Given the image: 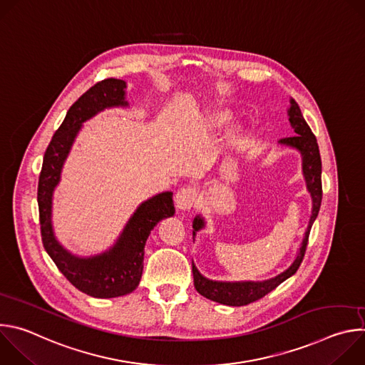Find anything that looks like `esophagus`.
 Segmentation results:
<instances>
[{
  "label": "esophagus",
  "instance_id": "1",
  "mask_svg": "<svg viewBox=\"0 0 365 365\" xmlns=\"http://www.w3.org/2000/svg\"><path fill=\"white\" fill-rule=\"evenodd\" d=\"M197 202V192L196 189L190 187V186H186V187H182L176 196H175V203L176 206L179 207L180 211H187L190 210V207Z\"/></svg>",
  "mask_w": 365,
  "mask_h": 365
}]
</instances>
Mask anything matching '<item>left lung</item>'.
Returning <instances> with one entry per match:
<instances>
[{
	"instance_id": "1",
	"label": "left lung",
	"mask_w": 365,
	"mask_h": 365,
	"mask_svg": "<svg viewBox=\"0 0 365 365\" xmlns=\"http://www.w3.org/2000/svg\"><path fill=\"white\" fill-rule=\"evenodd\" d=\"M292 107L289 110V121L294 130L293 137H284L280 140L282 144H287L292 147H296L302 151L303 155V173L306 178L307 189L312 195V200H314V210H312V217L300 247V252L297 254L294 263L282 274H279L274 279L266 280V282H238V283H227V282H212L207 280L203 276L199 274L196 267L192 263V273H193V283L195 289L199 294H202L206 299H211L214 302L228 304V306H244L248 303H252L258 299L264 297L267 293L274 290L280 283H283L286 279L293 276L300 263L303 262V257L306 252L307 241L310 228L314 221L318 217L321 202H322V162L319 147L315 134L312 133L310 127L304 121L302 111L294 99L290 101ZM203 227V221L197 217L193 221V230L199 231ZM195 235V232H193Z\"/></svg>"
}]
</instances>
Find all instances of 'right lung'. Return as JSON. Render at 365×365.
Masks as SVG:
<instances>
[{"mask_svg":"<svg viewBox=\"0 0 365 365\" xmlns=\"http://www.w3.org/2000/svg\"><path fill=\"white\" fill-rule=\"evenodd\" d=\"M125 83L108 78L91 86L69 108L63 123L48 143L38 176L37 202L43 247L61 273L82 293L92 297H118L131 293L143 274L144 245L150 231L163 218L173 217V193L165 192L141 203L121 238L108 252L92 258L71 255L51 231V193L61 179L63 162L83 121L108 107L127 106Z\"/></svg>","mask_w":365,"mask_h":365,"instance_id":"1","label":"right lung"}]
</instances>
